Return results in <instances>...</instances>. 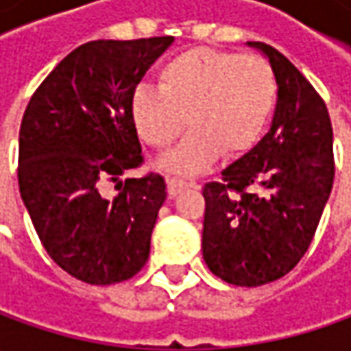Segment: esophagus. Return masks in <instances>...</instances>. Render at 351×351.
Listing matches in <instances>:
<instances>
[{
	"label": "esophagus",
	"instance_id": "esophagus-1",
	"mask_svg": "<svg viewBox=\"0 0 351 351\" xmlns=\"http://www.w3.org/2000/svg\"><path fill=\"white\" fill-rule=\"evenodd\" d=\"M187 187H193V183L183 182V180H178V178H168V193H169V197L180 195L183 189H187Z\"/></svg>",
	"mask_w": 351,
	"mask_h": 351
}]
</instances>
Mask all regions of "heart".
Segmentation results:
<instances>
[{
    "mask_svg": "<svg viewBox=\"0 0 351 351\" xmlns=\"http://www.w3.org/2000/svg\"><path fill=\"white\" fill-rule=\"evenodd\" d=\"M160 88L138 86L130 99L132 123L152 148H168L187 125L193 130L160 160L171 173H199L223 154L254 148L274 113L277 80L260 56L191 48L160 68Z\"/></svg>",
    "mask_w": 351,
    "mask_h": 351,
    "instance_id": "obj_1",
    "label": "heart"
}]
</instances>
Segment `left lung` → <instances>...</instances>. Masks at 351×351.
Listing matches in <instances>:
<instances>
[{
    "mask_svg": "<svg viewBox=\"0 0 351 351\" xmlns=\"http://www.w3.org/2000/svg\"><path fill=\"white\" fill-rule=\"evenodd\" d=\"M277 80L271 127L221 182L203 187V260L240 287L271 283L301 262L334 183L332 125L326 105L279 50L248 43Z\"/></svg>",
    "mask_w": 351,
    "mask_h": 351,
    "instance_id": "obj_1",
    "label": "left lung"
}]
</instances>
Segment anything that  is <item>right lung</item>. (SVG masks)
Returning <instances> with one entry per match:
<instances>
[{
    "label": "right lung",
    "mask_w": 351,
    "mask_h": 351,
    "mask_svg": "<svg viewBox=\"0 0 351 351\" xmlns=\"http://www.w3.org/2000/svg\"><path fill=\"white\" fill-rule=\"evenodd\" d=\"M173 36L91 40L48 74L19 130V191L48 256L89 285L136 276L150 254L166 182L121 176L142 164L130 99ZM115 181L119 193L102 195Z\"/></svg>",
    "instance_id": "add662e5"
}]
</instances>
